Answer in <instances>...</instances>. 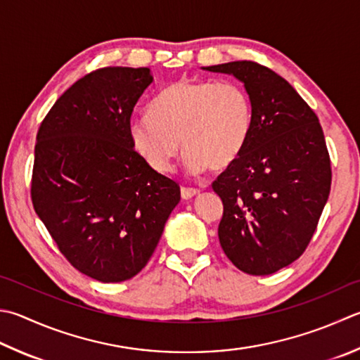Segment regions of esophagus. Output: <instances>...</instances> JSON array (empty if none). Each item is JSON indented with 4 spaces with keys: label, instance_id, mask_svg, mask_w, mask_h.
I'll return each mask as SVG.
<instances>
[{
    "label": "esophagus",
    "instance_id": "obj_1",
    "mask_svg": "<svg viewBox=\"0 0 360 360\" xmlns=\"http://www.w3.org/2000/svg\"><path fill=\"white\" fill-rule=\"evenodd\" d=\"M180 191H181V198L185 199V200L193 199L194 195H198V194L200 193L198 188H185V186H183V188L180 189Z\"/></svg>",
    "mask_w": 360,
    "mask_h": 360
}]
</instances>
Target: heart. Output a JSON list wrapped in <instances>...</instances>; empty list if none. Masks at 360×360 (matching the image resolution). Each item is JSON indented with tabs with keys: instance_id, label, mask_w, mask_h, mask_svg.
Instances as JSON below:
<instances>
[{
	"instance_id": "heart-1",
	"label": "heart",
	"mask_w": 360,
	"mask_h": 360,
	"mask_svg": "<svg viewBox=\"0 0 360 360\" xmlns=\"http://www.w3.org/2000/svg\"><path fill=\"white\" fill-rule=\"evenodd\" d=\"M252 128L248 94L230 81L179 79L152 101L148 114L134 117L128 134L134 150L153 171L167 174L183 147L191 174L232 165Z\"/></svg>"
}]
</instances>
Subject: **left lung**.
<instances>
[{
    "label": "left lung",
    "instance_id": "8db88e82",
    "mask_svg": "<svg viewBox=\"0 0 360 360\" xmlns=\"http://www.w3.org/2000/svg\"><path fill=\"white\" fill-rule=\"evenodd\" d=\"M241 81L252 106L246 146L213 181L224 205L218 227L236 268L266 276L300 259L330 191L320 122L288 81L252 60L203 67Z\"/></svg>",
    "mask_w": 360,
    "mask_h": 360
}]
</instances>
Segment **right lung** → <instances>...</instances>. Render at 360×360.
<instances>
[{"label":"right lung","instance_id":"add662e5","mask_svg":"<svg viewBox=\"0 0 360 360\" xmlns=\"http://www.w3.org/2000/svg\"><path fill=\"white\" fill-rule=\"evenodd\" d=\"M150 69L105 67L78 79L37 131L31 199L63 255L100 282L150 260L180 186L147 165L128 134Z\"/></svg>","mask_w":360,"mask_h":360}]
</instances>
